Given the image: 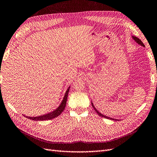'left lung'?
<instances>
[{
    "label": "left lung",
    "instance_id": "1",
    "mask_svg": "<svg viewBox=\"0 0 157 157\" xmlns=\"http://www.w3.org/2000/svg\"><path fill=\"white\" fill-rule=\"evenodd\" d=\"M132 39L134 40V41H135L137 44H140L141 46H142V47H145V44L143 43V42L141 41V40L139 39V38H137V37H135V36H132ZM91 105H92V106H93V108L94 109V110H95V111H96V113L99 115L101 117H102V118H107V119H109V120H117V119H115V118H110V117H109V116H105V115H104V114H101L99 111H98L97 110V109L95 108V106H94V105L93 104V102H92V101H91Z\"/></svg>",
    "mask_w": 157,
    "mask_h": 157
}]
</instances>
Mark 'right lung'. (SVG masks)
Listing matches in <instances>:
<instances>
[{"label":"right lung","mask_w":157,"mask_h":157,"mask_svg":"<svg viewBox=\"0 0 157 157\" xmlns=\"http://www.w3.org/2000/svg\"><path fill=\"white\" fill-rule=\"evenodd\" d=\"M70 86L68 87V88L67 89V90L64 94V96L63 99H62L61 103L60 104V105L57 107V108L54 110L53 111L51 112V113H47L46 114H43L41 116H25L24 115L25 117H26L27 118L32 120H35V121H43V120H51L55 118H56L59 116L63 111L66 107V101H67V98H68V95L69 93V90H70Z\"/></svg>","instance_id":"right-lung-1"}]
</instances>
